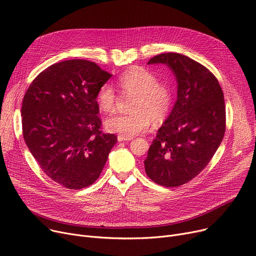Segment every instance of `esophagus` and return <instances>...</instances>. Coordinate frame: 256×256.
Here are the masks:
<instances>
[{"mask_svg": "<svg viewBox=\"0 0 256 256\" xmlns=\"http://www.w3.org/2000/svg\"><path fill=\"white\" fill-rule=\"evenodd\" d=\"M132 138H128V137H124V136H122V135H118V137H117V140L119 141V142H122V141H130Z\"/></svg>", "mask_w": 256, "mask_h": 256, "instance_id": "1", "label": "esophagus"}]
</instances>
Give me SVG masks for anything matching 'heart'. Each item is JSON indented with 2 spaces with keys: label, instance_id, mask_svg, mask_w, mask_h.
I'll return each instance as SVG.
<instances>
[{
  "label": "heart",
  "instance_id": "1",
  "mask_svg": "<svg viewBox=\"0 0 256 256\" xmlns=\"http://www.w3.org/2000/svg\"><path fill=\"white\" fill-rule=\"evenodd\" d=\"M124 96H132L130 113L114 115L106 119V128L132 138L148 130L152 121L162 122L172 106V88L169 83L158 80V76L141 66H132L117 80ZM96 104L106 114L116 109L117 96L110 84L102 85L96 92Z\"/></svg>",
  "mask_w": 256,
  "mask_h": 256
}]
</instances>
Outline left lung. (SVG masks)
Instances as JSON below:
<instances>
[{"label":"left lung","instance_id":"1","mask_svg":"<svg viewBox=\"0 0 256 256\" xmlns=\"http://www.w3.org/2000/svg\"><path fill=\"white\" fill-rule=\"evenodd\" d=\"M166 64L178 82V100L156 132L144 160L145 172L164 186L186 184L202 171L220 146L226 128L222 88L206 66L178 52L147 64Z\"/></svg>","mask_w":256,"mask_h":256}]
</instances>
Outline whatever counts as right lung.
<instances>
[{"instance_id":"1","label":"right lung","mask_w":256,"mask_h":256,"mask_svg":"<svg viewBox=\"0 0 256 256\" xmlns=\"http://www.w3.org/2000/svg\"><path fill=\"white\" fill-rule=\"evenodd\" d=\"M111 76L88 60L62 61L40 72L24 96L26 144L46 176L67 189L96 182L117 142L102 132L96 100Z\"/></svg>"}]
</instances>
